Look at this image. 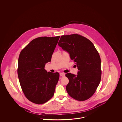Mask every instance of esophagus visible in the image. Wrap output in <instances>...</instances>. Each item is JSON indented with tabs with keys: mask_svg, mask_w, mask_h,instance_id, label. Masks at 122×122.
I'll list each match as a JSON object with an SVG mask.
<instances>
[{
	"mask_svg": "<svg viewBox=\"0 0 122 122\" xmlns=\"http://www.w3.org/2000/svg\"><path fill=\"white\" fill-rule=\"evenodd\" d=\"M60 76H62V77H64L65 76V74L64 73H60Z\"/></svg>",
	"mask_w": 122,
	"mask_h": 122,
	"instance_id": "1",
	"label": "esophagus"
}]
</instances>
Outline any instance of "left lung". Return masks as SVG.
<instances>
[{
    "instance_id": "1",
    "label": "left lung",
    "mask_w": 122,
    "mask_h": 122,
    "mask_svg": "<svg viewBox=\"0 0 122 122\" xmlns=\"http://www.w3.org/2000/svg\"><path fill=\"white\" fill-rule=\"evenodd\" d=\"M58 46L70 54L79 71L77 76L68 73L69 80L66 89L73 98L84 101L93 96L101 79V61L91 41L77 34L61 36Z\"/></svg>"
}]
</instances>
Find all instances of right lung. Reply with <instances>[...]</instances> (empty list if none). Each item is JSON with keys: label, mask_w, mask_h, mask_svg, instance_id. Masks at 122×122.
Returning <instances> with one entry per match:
<instances>
[{"label": "right lung", "mask_w": 122, "mask_h": 122, "mask_svg": "<svg viewBox=\"0 0 122 122\" xmlns=\"http://www.w3.org/2000/svg\"><path fill=\"white\" fill-rule=\"evenodd\" d=\"M59 38H35L20 54L17 72L20 85L25 97L33 103L43 104L54 95L59 74L47 72L44 67L51 61Z\"/></svg>", "instance_id": "add662e5"}]
</instances>
